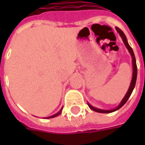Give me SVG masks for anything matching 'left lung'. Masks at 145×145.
<instances>
[{
	"mask_svg": "<svg viewBox=\"0 0 145 145\" xmlns=\"http://www.w3.org/2000/svg\"><path fill=\"white\" fill-rule=\"evenodd\" d=\"M116 31H118V33L120 34V35L122 38V39H123V41L124 42V44H125L126 48H127V50H128V52H130L131 56V58H132V67H133V73H132V79H131V84H130V86H129V89H128V90H127V92L126 93V95L124 96V97L123 98V100L121 101V103L120 104L116 107V108L113 109V110H101V109H97L96 107H93L90 104H89L88 103V106H89V107L93 110H94V111H96V112H99V113H111V112H114L115 110H119L126 103H127V101L128 100V98L129 97L131 96V93L133 91V89H134V88H135V86H136V82H137V62H136V57H135V55H134V52H133V50H132V48L130 47V45L128 44V42H127V38H126L125 35H124V33L123 32V31L120 30V28H118V27H116Z\"/></svg>",
	"mask_w": 145,
	"mask_h": 145,
	"instance_id": "1",
	"label": "left lung"
}]
</instances>
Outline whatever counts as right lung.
<instances>
[{
    "label": "right lung",
    "mask_w": 145,
    "mask_h": 145,
    "mask_svg": "<svg viewBox=\"0 0 145 145\" xmlns=\"http://www.w3.org/2000/svg\"><path fill=\"white\" fill-rule=\"evenodd\" d=\"M62 109L61 108L60 110H59V112H57L56 114H54V115H52V116H49V117H48L47 119H51V118H54V117H56V116H58V115H59V114H61V111H62Z\"/></svg>",
    "instance_id": "obj_1"
}]
</instances>
